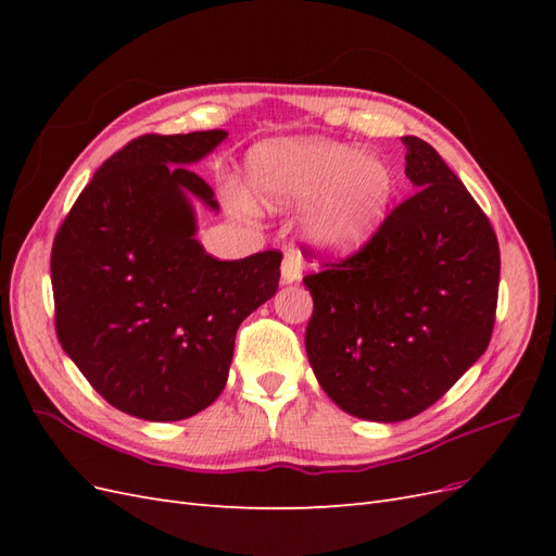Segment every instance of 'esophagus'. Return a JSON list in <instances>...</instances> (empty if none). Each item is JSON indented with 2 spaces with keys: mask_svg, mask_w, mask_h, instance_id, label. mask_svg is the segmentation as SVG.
<instances>
[{
  "mask_svg": "<svg viewBox=\"0 0 556 556\" xmlns=\"http://www.w3.org/2000/svg\"><path fill=\"white\" fill-rule=\"evenodd\" d=\"M280 274H282V282H296L301 278V252L299 250L292 248L285 252Z\"/></svg>",
  "mask_w": 556,
  "mask_h": 556,
  "instance_id": "34e87169",
  "label": "esophagus"
}]
</instances>
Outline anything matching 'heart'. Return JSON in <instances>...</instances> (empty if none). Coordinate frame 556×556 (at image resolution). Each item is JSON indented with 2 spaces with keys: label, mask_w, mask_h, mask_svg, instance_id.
<instances>
[{
  "label": "heart",
  "mask_w": 556,
  "mask_h": 556,
  "mask_svg": "<svg viewBox=\"0 0 556 556\" xmlns=\"http://www.w3.org/2000/svg\"><path fill=\"white\" fill-rule=\"evenodd\" d=\"M248 199L266 211L304 206V237L325 255L345 257L378 229L394 180L384 162L331 141L278 139L245 160Z\"/></svg>",
  "instance_id": "heart-1"
}]
</instances>
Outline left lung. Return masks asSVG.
Wrapping results in <instances>:
<instances>
[{
  "instance_id": "left-lung-1",
  "label": "left lung",
  "mask_w": 556,
  "mask_h": 556,
  "mask_svg": "<svg viewBox=\"0 0 556 556\" xmlns=\"http://www.w3.org/2000/svg\"><path fill=\"white\" fill-rule=\"evenodd\" d=\"M401 141L415 194L355 255L304 276L313 374L336 406L371 422L433 406L490 345L498 299L486 215L427 141Z\"/></svg>"
}]
</instances>
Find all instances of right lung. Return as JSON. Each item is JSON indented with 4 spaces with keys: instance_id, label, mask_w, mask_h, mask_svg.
<instances>
[{
    "instance_id": "obj_1",
    "label": "right lung",
    "mask_w": 556,
    "mask_h": 556,
    "mask_svg": "<svg viewBox=\"0 0 556 556\" xmlns=\"http://www.w3.org/2000/svg\"><path fill=\"white\" fill-rule=\"evenodd\" d=\"M225 129L143 134L86 185L50 252L62 350L113 408L176 422L220 396L243 319L271 299L278 250L233 262L197 241L192 197L217 211L190 164Z\"/></svg>"
}]
</instances>
